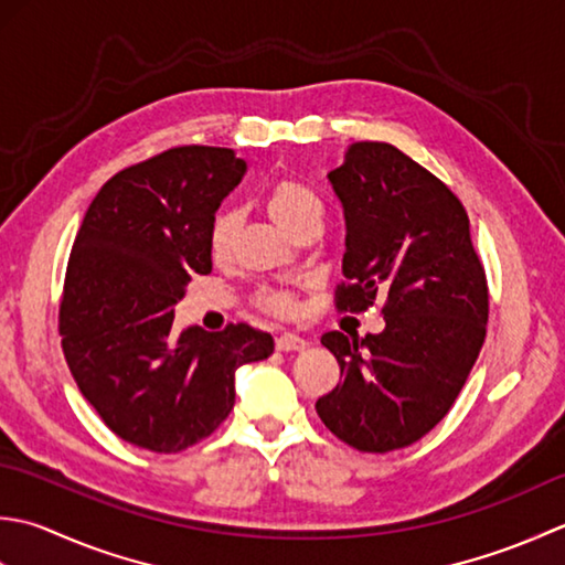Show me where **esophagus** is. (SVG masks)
<instances>
[{"label":"esophagus","instance_id":"34e87169","mask_svg":"<svg viewBox=\"0 0 565 565\" xmlns=\"http://www.w3.org/2000/svg\"><path fill=\"white\" fill-rule=\"evenodd\" d=\"M275 349L278 351H302V349H307V341L302 337H297V333H280V337L275 339Z\"/></svg>","mask_w":565,"mask_h":565}]
</instances>
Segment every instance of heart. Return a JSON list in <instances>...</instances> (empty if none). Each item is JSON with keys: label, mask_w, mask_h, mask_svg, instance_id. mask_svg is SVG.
Wrapping results in <instances>:
<instances>
[{"label": "heart", "mask_w": 565, "mask_h": 565, "mask_svg": "<svg viewBox=\"0 0 565 565\" xmlns=\"http://www.w3.org/2000/svg\"><path fill=\"white\" fill-rule=\"evenodd\" d=\"M266 210L270 218L278 226H282L287 234H292L297 226H302L309 218H321V200L319 194L307 188L305 182L285 178L268 190L266 194ZM236 234V216L234 212L222 210L216 212L210 226V250L216 260L226 258L234 246ZM258 305L270 315H292L295 312V297L292 292L282 290V287H268L258 295Z\"/></svg>", "instance_id": "heart-1"}]
</instances>
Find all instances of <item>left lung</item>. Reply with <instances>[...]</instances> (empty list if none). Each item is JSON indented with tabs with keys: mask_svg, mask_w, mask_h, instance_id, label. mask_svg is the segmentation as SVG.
I'll return each mask as SVG.
<instances>
[{
	"mask_svg": "<svg viewBox=\"0 0 565 565\" xmlns=\"http://www.w3.org/2000/svg\"><path fill=\"white\" fill-rule=\"evenodd\" d=\"M329 182L347 218L341 312L385 297V329L329 331L341 385L317 399L331 434L365 454L419 441L456 402L486 341L488 280L463 204L399 148L351 143Z\"/></svg>",
	"mask_w": 565,
	"mask_h": 565,
	"instance_id": "8db88e82",
	"label": "left lung"
}]
</instances>
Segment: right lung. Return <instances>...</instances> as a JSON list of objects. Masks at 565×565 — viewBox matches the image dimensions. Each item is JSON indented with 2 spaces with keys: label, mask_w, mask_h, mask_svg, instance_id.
I'll return each mask as SVG.
<instances>
[{
  "label": "right lung",
  "mask_w": 565,
  "mask_h": 565,
  "mask_svg": "<svg viewBox=\"0 0 565 565\" xmlns=\"http://www.w3.org/2000/svg\"><path fill=\"white\" fill-rule=\"evenodd\" d=\"M244 172L232 148H170L107 180L75 236L65 361L102 422L138 448L206 439L234 407L238 367L273 353L270 333L248 324L172 331L192 275L212 273V218Z\"/></svg>",
  "instance_id": "add662e5"
}]
</instances>
